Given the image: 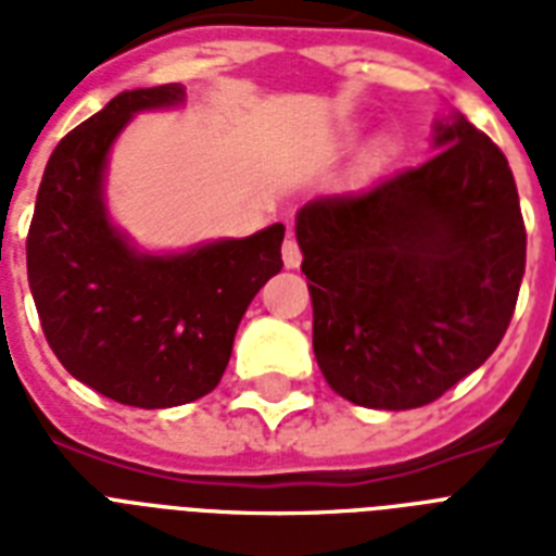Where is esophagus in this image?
<instances>
[{"label":"esophagus","instance_id":"obj_1","mask_svg":"<svg viewBox=\"0 0 556 556\" xmlns=\"http://www.w3.org/2000/svg\"><path fill=\"white\" fill-rule=\"evenodd\" d=\"M282 262H286V268H300V262H303L300 244H296L291 236L282 242Z\"/></svg>","mask_w":556,"mask_h":556}]
</instances>
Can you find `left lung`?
Instances as JSON below:
<instances>
[{
    "instance_id": "obj_1",
    "label": "left lung",
    "mask_w": 556,
    "mask_h": 556,
    "mask_svg": "<svg viewBox=\"0 0 556 556\" xmlns=\"http://www.w3.org/2000/svg\"><path fill=\"white\" fill-rule=\"evenodd\" d=\"M432 155L361 195L296 210L314 305V357L340 397L415 409L505 338L526 274V225L508 159L450 112Z\"/></svg>"
}]
</instances>
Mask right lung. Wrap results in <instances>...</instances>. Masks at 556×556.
Here are the masks:
<instances>
[{"label":"right lung","mask_w":556,"mask_h":556,"mask_svg":"<svg viewBox=\"0 0 556 556\" xmlns=\"http://www.w3.org/2000/svg\"><path fill=\"white\" fill-rule=\"evenodd\" d=\"M181 83L121 91L48 159L28 230V286L56 361L117 404L167 409L218 387L286 227L187 251H141L106 207L109 152L138 112L185 106Z\"/></svg>","instance_id":"1"}]
</instances>
